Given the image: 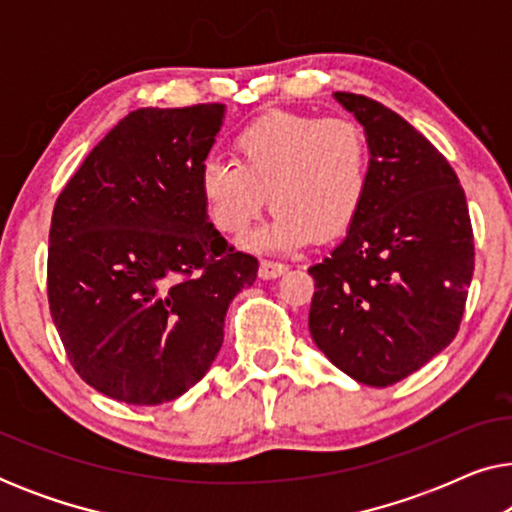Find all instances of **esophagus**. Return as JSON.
Segmentation results:
<instances>
[{
  "instance_id": "1",
  "label": "esophagus",
  "mask_w": 512,
  "mask_h": 512,
  "mask_svg": "<svg viewBox=\"0 0 512 512\" xmlns=\"http://www.w3.org/2000/svg\"><path fill=\"white\" fill-rule=\"evenodd\" d=\"M289 270L284 263H277V261H261V268H258V277L261 279H275L279 275H284V272Z\"/></svg>"
}]
</instances>
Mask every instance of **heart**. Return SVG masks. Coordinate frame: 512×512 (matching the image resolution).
<instances>
[{
    "label": "heart",
    "mask_w": 512,
    "mask_h": 512,
    "mask_svg": "<svg viewBox=\"0 0 512 512\" xmlns=\"http://www.w3.org/2000/svg\"><path fill=\"white\" fill-rule=\"evenodd\" d=\"M233 153L235 163H202L200 198L209 221L226 235L247 233L270 200L275 214L249 237L254 249L293 251L314 235L333 240L368 198L370 144L361 125L347 118L272 111L237 132Z\"/></svg>",
    "instance_id": "heart-1"
}]
</instances>
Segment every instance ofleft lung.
Instances as JSON below:
<instances>
[{
  "mask_svg": "<svg viewBox=\"0 0 512 512\" xmlns=\"http://www.w3.org/2000/svg\"><path fill=\"white\" fill-rule=\"evenodd\" d=\"M370 144L363 209L312 265L314 345L342 373L389 387L454 340L473 279L464 188L436 146L370 97L335 93Z\"/></svg>",
  "mask_w": 512,
  "mask_h": 512,
  "instance_id": "obj_1",
  "label": "left lung"
}]
</instances>
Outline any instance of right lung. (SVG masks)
<instances>
[{"mask_svg":"<svg viewBox=\"0 0 512 512\" xmlns=\"http://www.w3.org/2000/svg\"><path fill=\"white\" fill-rule=\"evenodd\" d=\"M226 104L130 111L62 188L48 235V305L81 380L160 405L200 382L258 261L209 223L198 174Z\"/></svg>","mask_w":512,"mask_h":512,"instance_id":"1","label":"right lung"}]
</instances>
